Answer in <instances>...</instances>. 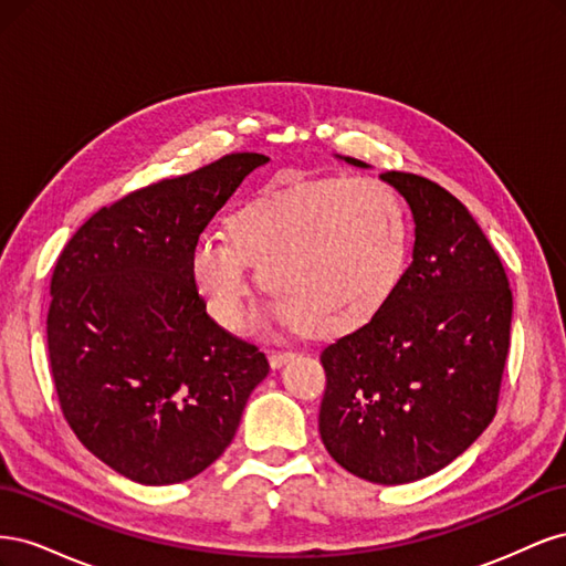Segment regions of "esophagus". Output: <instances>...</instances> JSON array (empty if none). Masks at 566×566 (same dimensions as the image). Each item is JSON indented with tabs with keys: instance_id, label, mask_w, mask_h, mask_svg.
I'll use <instances>...</instances> for the list:
<instances>
[{
	"instance_id": "esophagus-1",
	"label": "esophagus",
	"mask_w": 566,
	"mask_h": 566,
	"mask_svg": "<svg viewBox=\"0 0 566 566\" xmlns=\"http://www.w3.org/2000/svg\"><path fill=\"white\" fill-rule=\"evenodd\" d=\"M290 358H295V352H269V364L271 368H281L285 366Z\"/></svg>"
}]
</instances>
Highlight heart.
Here are the masks:
<instances>
[{"label": "heart", "instance_id": "obj_1", "mask_svg": "<svg viewBox=\"0 0 566 566\" xmlns=\"http://www.w3.org/2000/svg\"><path fill=\"white\" fill-rule=\"evenodd\" d=\"M406 260L399 196L378 179L323 177L231 212L227 241L198 238L188 269L210 316L229 331L245 321L252 264L281 318L306 335L335 337L382 310Z\"/></svg>", "mask_w": 566, "mask_h": 566}]
</instances>
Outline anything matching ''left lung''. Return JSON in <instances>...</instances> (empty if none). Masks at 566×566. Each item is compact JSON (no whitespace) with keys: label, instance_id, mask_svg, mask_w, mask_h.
Here are the masks:
<instances>
[{"label":"left lung","instance_id":"obj_1","mask_svg":"<svg viewBox=\"0 0 566 566\" xmlns=\"http://www.w3.org/2000/svg\"><path fill=\"white\" fill-rule=\"evenodd\" d=\"M380 177L413 212V262L378 314L321 352L318 432L347 472L394 486L447 468L493 420L512 293L455 196L410 172Z\"/></svg>","mask_w":566,"mask_h":566}]
</instances>
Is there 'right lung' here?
Here are the masks:
<instances>
[{"label": "right lung", "instance_id": "1", "mask_svg": "<svg viewBox=\"0 0 566 566\" xmlns=\"http://www.w3.org/2000/svg\"><path fill=\"white\" fill-rule=\"evenodd\" d=\"M269 158L231 153L92 214L63 248L46 314L63 418L132 482L179 484L231 443L269 361L205 312L191 250Z\"/></svg>", "mask_w": 566, "mask_h": 566}]
</instances>
